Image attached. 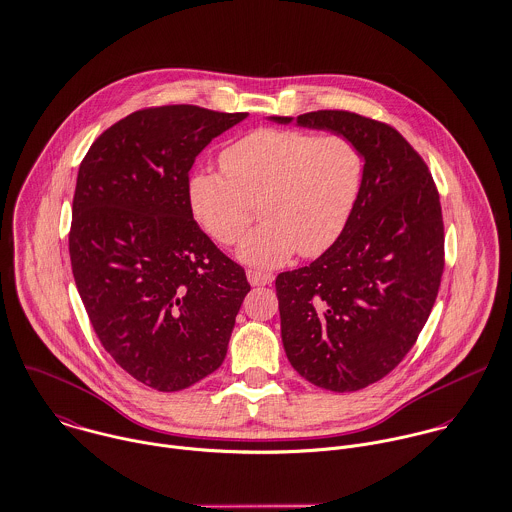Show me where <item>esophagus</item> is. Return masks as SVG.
Segmentation results:
<instances>
[{
  "mask_svg": "<svg viewBox=\"0 0 512 512\" xmlns=\"http://www.w3.org/2000/svg\"><path fill=\"white\" fill-rule=\"evenodd\" d=\"M246 276H248V282L252 284V286H268V284H272V280H274V274H270V272H260V270H246Z\"/></svg>",
  "mask_w": 512,
  "mask_h": 512,
  "instance_id": "esophagus-1",
  "label": "esophagus"
}]
</instances>
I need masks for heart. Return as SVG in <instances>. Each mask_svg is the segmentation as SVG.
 Returning a JSON list of instances; mask_svg holds the SVG:
<instances>
[{"instance_id": "heart-1", "label": "heart", "mask_w": 512, "mask_h": 512, "mask_svg": "<svg viewBox=\"0 0 512 512\" xmlns=\"http://www.w3.org/2000/svg\"><path fill=\"white\" fill-rule=\"evenodd\" d=\"M222 172H194L188 202L218 244L240 240V258L276 266L296 250L314 258L330 250L347 226L365 176V157L345 135L302 129H258L220 153Z\"/></svg>"}]
</instances>
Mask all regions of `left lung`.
<instances>
[{
  "label": "left lung",
  "instance_id": "obj_1",
  "mask_svg": "<svg viewBox=\"0 0 512 512\" xmlns=\"http://www.w3.org/2000/svg\"><path fill=\"white\" fill-rule=\"evenodd\" d=\"M296 123L353 139L365 176L338 242L310 266L278 274L282 341L304 379L357 391L401 363L433 310L445 266L439 192L421 155L387 123L349 111H312Z\"/></svg>",
  "mask_w": 512,
  "mask_h": 512
}]
</instances>
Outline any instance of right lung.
<instances>
[{"instance_id": "1", "label": "right lung", "mask_w": 512, "mask_h": 512, "mask_svg": "<svg viewBox=\"0 0 512 512\" xmlns=\"http://www.w3.org/2000/svg\"><path fill=\"white\" fill-rule=\"evenodd\" d=\"M248 113L139 109L81 161L71 270L105 351L137 381L180 391L216 371L250 292L246 272L200 230L188 202L198 153Z\"/></svg>"}]
</instances>
